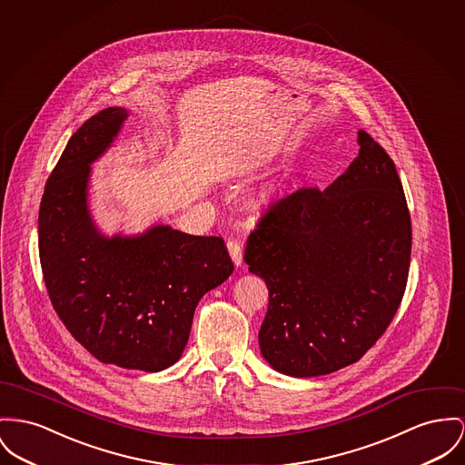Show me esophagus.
<instances>
[{
    "label": "esophagus",
    "instance_id": "obj_1",
    "mask_svg": "<svg viewBox=\"0 0 465 465\" xmlns=\"http://www.w3.org/2000/svg\"><path fill=\"white\" fill-rule=\"evenodd\" d=\"M227 250H229V255H231L232 262L236 266H240L242 261H243V245H242V242L236 240V238H229L227 240Z\"/></svg>",
    "mask_w": 465,
    "mask_h": 465
}]
</instances>
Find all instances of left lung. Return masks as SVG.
Masks as SVG:
<instances>
[{
    "label": "left lung",
    "mask_w": 465,
    "mask_h": 465,
    "mask_svg": "<svg viewBox=\"0 0 465 465\" xmlns=\"http://www.w3.org/2000/svg\"><path fill=\"white\" fill-rule=\"evenodd\" d=\"M358 144L360 155L331 185L272 203L248 236L243 259L270 291L261 352L285 375L356 363L402 302L412 245L402 182L365 130Z\"/></svg>",
    "instance_id": "8db88e82"
}]
</instances>
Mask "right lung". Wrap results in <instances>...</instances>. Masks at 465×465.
<instances>
[{"label":"right lung","instance_id":"add662e5","mask_svg":"<svg viewBox=\"0 0 465 465\" xmlns=\"http://www.w3.org/2000/svg\"><path fill=\"white\" fill-rule=\"evenodd\" d=\"M128 113L109 107L68 141L40 203L38 252L64 328L102 363L160 371L185 349L199 300L234 270L220 236L155 225L141 236L98 232L88 210L92 163Z\"/></svg>","mask_w":465,"mask_h":465}]
</instances>
